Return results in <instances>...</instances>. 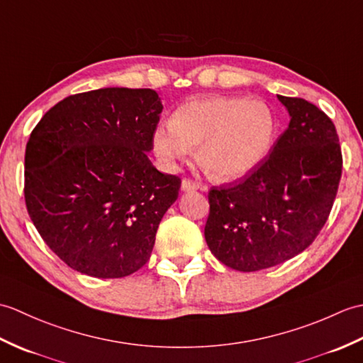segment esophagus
<instances>
[{
  "label": "esophagus",
  "instance_id": "esophagus-1",
  "mask_svg": "<svg viewBox=\"0 0 363 363\" xmlns=\"http://www.w3.org/2000/svg\"><path fill=\"white\" fill-rule=\"evenodd\" d=\"M181 189L182 191H194V190H206L204 186H201L199 182H195L191 179H184L181 184Z\"/></svg>",
  "mask_w": 363,
  "mask_h": 363
}]
</instances>
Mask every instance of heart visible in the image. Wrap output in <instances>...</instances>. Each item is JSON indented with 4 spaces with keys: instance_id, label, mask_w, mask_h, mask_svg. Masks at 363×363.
I'll return each instance as SVG.
<instances>
[{
    "instance_id": "1",
    "label": "heart",
    "mask_w": 363,
    "mask_h": 363,
    "mask_svg": "<svg viewBox=\"0 0 363 363\" xmlns=\"http://www.w3.org/2000/svg\"><path fill=\"white\" fill-rule=\"evenodd\" d=\"M276 133V115L264 101L199 96L177 107L172 121L154 129L152 150L167 168H174L199 145V165L215 179L235 181L268 156Z\"/></svg>"
}]
</instances>
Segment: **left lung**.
<instances>
[{
    "mask_svg": "<svg viewBox=\"0 0 363 363\" xmlns=\"http://www.w3.org/2000/svg\"><path fill=\"white\" fill-rule=\"evenodd\" d=\"M277 99L290 123L269 156L243 179L209 191L207 246L237 272L279 265L309 248L342 177L340 143L328 115L303 98Z\"/></svg>",
    "mask_w": 363,
    "mask_h": 363,
    "instance_id": "obj_1",
    "label": "left lung"
}]
</instances>
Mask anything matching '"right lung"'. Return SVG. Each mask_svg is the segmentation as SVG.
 <instances>
[{
  "label": "right lung",
  "instance_id": "add662e5",
  "mask_svg": "<svg viewBox=\"0 0 363 363\" xmlns=\"http://www.w3.org/2000/svg\"><path fill=\"white\" fill-rule=\"evenodd\" d=\"M164 106L151 89L67 96L43 115L25 154V201L38 234L82 274L115 279L150 260L181 179L151 164Z\"/></svg>",
  "mask_w": 363,
  "mask_h": 363
}]
</instances>
